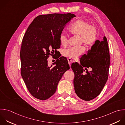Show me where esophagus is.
Masks as SVG:
<instances>
[{"label":"esophagus","mask_w":125,"mask_h":125,"mask_svg":"<svg viewBox=\"0 0 125 125\" xmlns=\"http://www.w3.org/2000/svg\"><path fill=\"white\" fill-rule=\"evenodd\" d=\"M67 60H68V63H69V65L70 66L72 62V60L71 59H70V58H68Z\"/></svg>","instance_id":"esophagus-1"}]
</instances>
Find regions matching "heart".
Wrapping results in <instances>:
<instances>
[{
	"label": "heart",
	"mask_w": 125,
	"mask_h": 125,
	"mask_svg": "<svg viewBox=\"0 0 125 125\" xmlns=\"http://www.w3.org/2000/svg\"><path fill=\"white\" fill-rule=\"evenodd\" d=\"M69 32L73 35L80 36L81 42H83L87 47L93 45L97 39V32L96 28L90 25L88 22L82 20H78L75 21L68 29ZM60 42L63 46L68 44L67 37L62 33L60 36ZM84 51L83 47L78 48L71 47L63 50V56L70 59H77Z\"/></svg>",
	"instance_id": "1"
}]
</instances>
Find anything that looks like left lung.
<instances>
[{"instance_id":"left-lung-1","label":"left lung","mask_w":125,"mask_h":125,"mask_svg":"<svg viewBox=\"0 0 125 125\" xmlns=\"http://www.w3.org/2000/svg\"><path fill=\"white\" fill-rule=\"evenodd\" d=\"M80 59V64L74 62L71 65L75 75L74 89L80 98L88 101L100 94L108 79L110 56L106 38L104 37L102 41L97 40ZM89 67L91 72L87 69Z\"/></svg>"}]
</instances>
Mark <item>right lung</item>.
Here are the masks:
<instances>
[{"label": "right lung", "instance_id": "right-lung-1", "mask_svg": "<svg viewBox=\"0 0 125 125\" xmlns=\"http://www.w3.org/2000/svg\"><path fill=\"white\" fill-rule=\"evenodd\" d=\"M74 17L71 13L39 16L24 36L20 52L21 75L29 92L37 99L45 100L51 97L63 74L70 69L66 58L58 57L51 68L47 59L61 47L60 36Z\"/></svg>", "mask_w": 125, "mask_h": 125}]
</instances>
